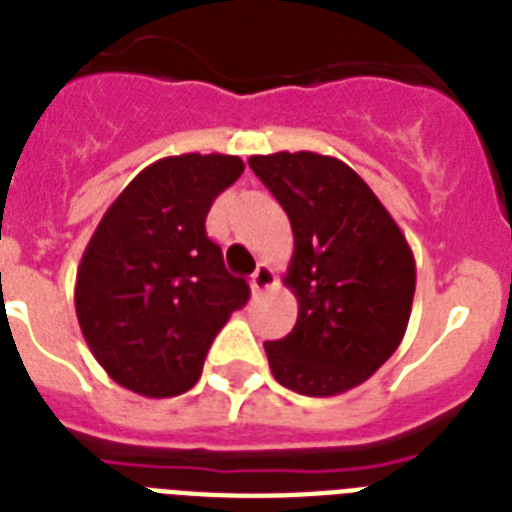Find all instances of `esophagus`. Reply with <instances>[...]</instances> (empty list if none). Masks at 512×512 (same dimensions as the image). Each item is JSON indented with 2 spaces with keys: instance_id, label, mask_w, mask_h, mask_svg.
<instances>
[{
  "instance_id": "34e87169",
  "label": "esophagus",
  "mask_w": 512,
  "mask_h": 512,
  "mask_svg": "<svg viewBox=\"0 0 512 512\" xmlns=\"http://www.w3.org/2000/svg\"><path fill=\"white\" fill-rule=\"evenodd\" d=\"M273 284H276V273H273V268H270V265H265V263L257 265V270L252 273V289L260 294V292H268Z\"/></svg>"
}]
</instances>
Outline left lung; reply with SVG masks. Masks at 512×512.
I'll list each match as a JSON object with an SVG mask.
<instances>
[{
  "mask_svg": "<svg viewBox=\"0 0 512 512\" xmlns=\"http://www.w3.org/2000/svg\"><path fill=\"white\" fill-rule=\"evenodd\" d=\"M289 215L284 284L299 302L292 334L265 342L270 371L307 397L350 392L392 357L415 294L405 234L350 165L315 152L249 157Z\"/></svg>",
  "mask_w": 512,
  "mask_h": 512,
  "instance_id": "left-lung-1",
  "label": "left lung"
}]
</instances>
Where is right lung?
Instances as JSON below:
<instances>
[{"instance_id": "add662e5", "label": "right lung", "mask_w": 512, "mask_h": 512, "mask_svg": "<svg viewBox=\"0 0 512 512\" xmlns=\"http://www.w3.org/2000/svg\"><path fill=\"white\" fill-rule=\"evenodd\" d=\"M234 155L162 157L107 207L76 276V315L91 355L141 397L197 384L207 350L249 286L207 236L220 191L242 176Z\"/></svg>"}]
</instances>
